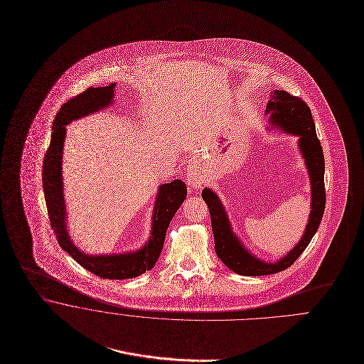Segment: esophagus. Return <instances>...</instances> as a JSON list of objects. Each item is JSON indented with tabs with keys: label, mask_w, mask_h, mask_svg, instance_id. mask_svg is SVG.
<instances>
[{
	"label": "esophagus",
	"mask_w": 364,
	"mask_h": 364,
	"mask_svg": "<svg viewBox=\"0 0 364 364\" xmlns=\"http://www.w3.org/2000/svg\"><path fill=\"white\" fill-rule=\"evenodd\" d=\"M187 184L193 190H200L204 186V177L197 168H188L187 173Z\"/></svg>",
	"instance_id": "esophagus-1"
}]
</instances>
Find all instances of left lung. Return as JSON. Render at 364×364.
<instances>
[{
  "mask_svg": "<svg viewBox=\"0 0 364 364\" xmlns=\"http://www.w3.org/2000/svg\"><path fill=\"white\" fill-rule=\"evenodd\" d=\"M266 115H269L270 125L298 138V149L311 183V213L304 235L290 252L277 262H264L250 253L236 236L218 196L211 188H204L203 200L211 214L215 252L228 269L240 276H267L290 267L316 233L325 211V159L309 107L298 97L274 90L267 102Z\"/></svg>",
  "mask_w": 364,
  "mask_h": 364,
  "instance_id": "obj_1",
  "label": "left lung"
}]
</instances>
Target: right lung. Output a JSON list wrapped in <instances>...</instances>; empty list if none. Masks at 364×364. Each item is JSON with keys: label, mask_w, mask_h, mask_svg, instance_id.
<instances>
[{"label": "right lung", "mask_w": 364, "mask_h": 364, "mask_svg": "<svg viewBox=\"0 0 364 364\" xmlns=\"http://www.w3.org/2000/svg\"><path fill=\"white\" fill-rule=\"evenodd\" d=\"M115 85L112 82L107 87L87 88L62 105L53 121L52 141L43 160L42 181L48 214L60 247L92 274L108 280H125L141 276L156 264L170 220L187 197V186L181 180H173L159 187L151 214L150 237L139 250L115 255H87L74 245L66 223L68 213L62 177L66 125L111 105Z\"/></svg>", "instance_id": "1"}]
</instances>
